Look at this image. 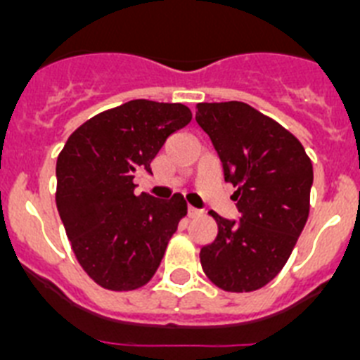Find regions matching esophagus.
I'll return each mask as SVG.
<instances>
[{
    "mask_svg": "<svg viewBox=\"0 0 360 360\" xmlns=\"http://www.w3.org/2000/svg\"><path fill=\"white\" fill-rule=\"evenodd\" d=\"M187 214H189V218H196V216H200L202 214V211H200V209H196V207H187Z\"/></svg>",
    "mask_w": 360,
    "mask_h": 360,
    "instance_id": "34e87169",
    "label": "esophagus"
}]
</instances>
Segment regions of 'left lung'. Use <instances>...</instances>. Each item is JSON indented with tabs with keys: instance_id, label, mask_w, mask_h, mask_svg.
I'll use <instances>...</instances> for the list:
<instances>
[{
	"instance_id": "1",
	"label": "left lung",
	"mask_w": 360,
	"mask_h": 360,
	"mask_svg": "<svg viewBox=\"0 0 360 360\" xmlns=\"http://www.w3.org/2000/svg\"><path fill=\"white\" fill-rule=\"evenodd\" d=\"M196 122L207 133L236 187L240 219H216L214 241L200 250L209 279L225 292L265 287L288 262L310 212L311 160L281 124L238 101L196 104Z\"/></svg>"
}]
</instances>
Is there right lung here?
<instances>
[{
  "instance_id": "add662e5",
  "label": "right lung",
  "mask_w": 360,
  "mask_h": 360,
  "mask_svg": "<svg viewBox=\"0 0 360 360\" xmlns=\"http://www.w3.org/2000/svg\"><path fill=\"white\" fill-rule=\"evenodd\" d=\"M184 104L136 98L86 120L56 165L57 211L84 272L103 288L135 290L153 278L187 214L182 195H135L133 178L167 136L191 122Z\"/></svg>"
}]
</instances>
